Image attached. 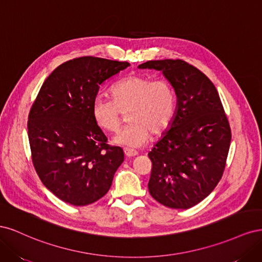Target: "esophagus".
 Segmentation results:
<instances>
[{
    "label": "esophagus",
    "mask_w": 262,
    "mask_h": 262,
    "mask_svg": "<svg viewBox=\"0 0 262 262\" xmlns=\"http://www.w3.org/2000/svg\"><path fill=\"white\" fill-rule=\"evenodd\" d=\"M124 154L126 157H134L138 155V152L137 150H133V149H130V148H124Z\"/></svg>",
    "instance_id": "1"
}]
</instances>
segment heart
Segmentation results:
<instances>
[{
  "mask_svg": "<svg viewBox=\"0 0 262 262\" xmlns=\"http://www.w3.org/2000/svg\"><path fill=\"white\" fill-rule=\"evenodd\" d=\"M113 99L97 96L92 104L94 121L101 130L115 132L120 126L123 114L129 123L117 133L116 144L138 148L148 141L150 133L162 136L173 120L176 97L166 80L143 75H129L112 90Z\"/></svg>",
  "mask_w": 262,
  "mask_h": 262,
  "instance_id": "heart-1",
  "label": "heart"
}]
</instances>
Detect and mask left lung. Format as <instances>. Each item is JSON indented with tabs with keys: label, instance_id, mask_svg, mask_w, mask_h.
I'll return each instance as SVG.
<instances>
[{
	"label": "left lung",
	"instance_id": "left-lung-1",
	"mask_svg": "<svg viewBox=\"0 0 262 262\" xmlns=\"http://www.w3.org/2000/svg\"><path fill=\"white\" fill-rule=\"evenodd\" d=\"M139 68L162 71L177 97L169 129L148 153V191L165 207L189 209L223 176L232 139L223 105L209 77L185 61H147Z\"/></svg>",
	"mask_w": 262,
	"mask_h": 262
}]
</instances>
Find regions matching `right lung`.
Returning <instances> with one entry per match:
<instances>
[{
	"label": "right lung",
	"mask_w": 262,
	"mask_h": 262,
	"mask_svg": "<svg viewBox=\"0 0 262 262\" xmlns=\"http://www.w3.org/2000/svg\"><path fill=\"white\" fill-rule=\"evenodd\" d=\"M128 67V62L96 57L67 61L47 77L31 106L27 128L34 167L62 201L82 207L112 187L124 154L107 144L92 104L99 86Z\"/></svg>",
	"instance_id": "add662e5"
}]
</instances>
